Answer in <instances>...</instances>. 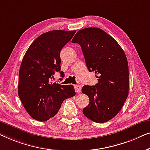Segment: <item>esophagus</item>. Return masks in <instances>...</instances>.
<instances>
[{
  "mask_svg": "<svg viewBox=\"0 0 150 150\" xmlns=\"http://www.w3.org/2000/svg\"><path fill=\"white\" fill-rule=\"evenodd\" d=\"M75 90L76 92H81V85H75Z\"/></svg>",
  "mask_w": 150,
  "mask_h": 150,
  "instance_id": "1",
  "label": "esophagus"
}]
</instances>
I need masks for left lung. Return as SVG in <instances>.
<instances>
[{"label": "left lung", "instance_id": "1", "mask_svg": "<svg viewBox=\"0 0 150 150\" xmlns=\"http://www.w3.org/2000/svg\"><path fill=\"white\" fill-rule=\"evenodd\" d=\"M72 43L81 47L88 70L96 74L95 86H83L82 93L89 97L83 109L86 117L97 123L114 117L128 95L129 74L125 53L112 37L98 28H87L76 33Z\"/></svg>", "mask_w": 150, "mask_h": 150}]
</instances>
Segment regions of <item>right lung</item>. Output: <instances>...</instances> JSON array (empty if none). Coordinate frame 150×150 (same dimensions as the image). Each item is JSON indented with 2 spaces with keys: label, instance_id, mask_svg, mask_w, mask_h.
I'll return each mask as SVG.
<instances>
[{
  "label": "right lung",
  "instance_id": "add662e5",
  "mask_svg": "<svg viewBox=\"0 0 150 150\" xmlns=\"http://www.w3.org/2000/svg\"><path fill=\"white\" fill-rule=\"evenodd\" d=\"M75 33L55 30L42 34L33 42L22 59L18 96L28 114L37 121L53 117L63 101L75 95L73 85L51 81L55 72L60 71L61 50Z\"/></svg>",
  "mask_w": 150,
  "mask_h": 150
}]
</instances>
